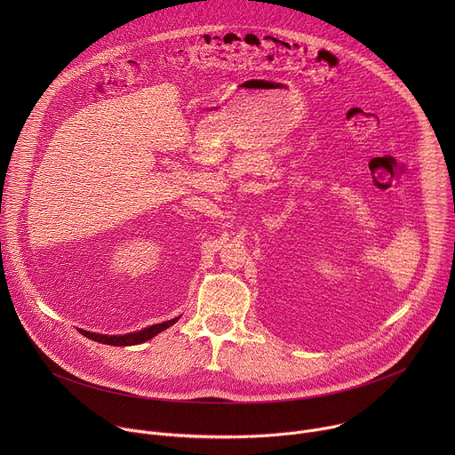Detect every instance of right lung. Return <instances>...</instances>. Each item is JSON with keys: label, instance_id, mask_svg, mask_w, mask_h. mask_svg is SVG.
Segmentation results:
<instances>
[{"label": "right lung", "instance_id": "add662e5", "mask_svg": "<svg viewBox=\"0 0 455 455\" xmlns=\"http://www.w3.org/2000/svg\"><path fill=\"white\" fill-rule=\"evenodd\" d=\"M180 316L172 318V320H167V322H162V323H155V326H149V328H144L137 333H127V335H99V333H92V331H84L81 330V333L84 337H88L90 340H95V342H100V344H108V346H137V344H142L146 340H151L153 337H156L158 333H162L164 330L171 328L172 323L178 320Z\"/></svg>", "mask_w": 455, "mask_h": 455}]
</instances>
